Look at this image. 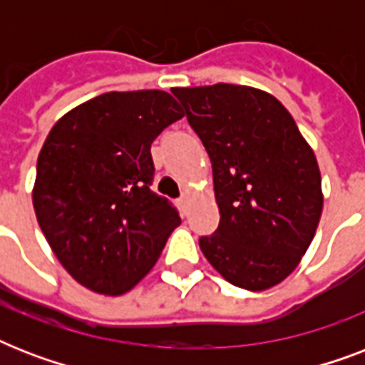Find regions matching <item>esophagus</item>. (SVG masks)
<instances>
[{
    "label": "esophagus",
    "instance_id": "1",
    "mask_svg": "<svg viewBox=\"0 0 365 365\" xmlns=\"http://www.w3.org/2000/svg\"><path fill=\"white\" fill-rule=\"evenodd\" d=\"M187 202H189V197L187 193H183L180 199H178V205H180V208H182L183 212H185V208H187Z\"/></svg>",
    "mask_w": 365,
    "mask_h": 365
}]
</instances>
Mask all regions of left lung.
Segmentation results:
<instances>
[{"label":"left lung","mask_w":365,"mask_h":365,"mask_svg":"<svg viewBox=\"0 0 365 365\" xmlns=\"http://www.w3.org/2000/svg\"><path fill=\"white\" fill-rule=\"evenodd\" d=\"M210 157L220 225L199 246L227 282L250 292L294 272L322 216V178L289 111L259 88H172Z\"/></svg>","instance_id":"obj_1"}]
</instances>
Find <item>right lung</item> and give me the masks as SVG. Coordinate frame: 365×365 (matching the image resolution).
Returning <instances> with one entry per match:
<instances>
[{"label": "right lung", "instance_id": "add662e5", "mask_svg": "<svg viewBox=\"0 0 365 365\" xmlns=\"http://www.w3.org/2000/svg\"><path fill=\"white\" fill-rule=\"evenodd\" d=\"M183 111L165 91L106 93L68 111L37 157L34 210L66 271L96 294L132 289L182 223L151 191V143Z\"/></svg>", "mask_w": 365, "mask_h": 365}]
</instances>
